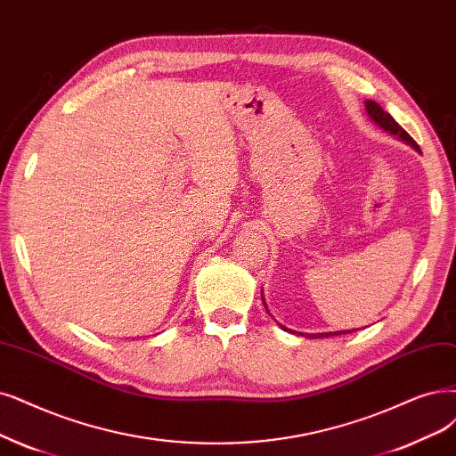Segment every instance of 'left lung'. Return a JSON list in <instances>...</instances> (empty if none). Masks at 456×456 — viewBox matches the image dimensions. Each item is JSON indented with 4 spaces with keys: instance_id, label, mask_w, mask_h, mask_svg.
Segmentation results:
<instances>
[{
    "instance_id": "8db88e82",
    "label": "left lung",
    "mask_w": 456,
    "mask_h": 456,
    "mask_svg": "<svg viewBox=\"0 0 456 456\" xmlns=\"http://www.w3.org/2000/svg\"><path fill=\"white\" fill-rule=\"evenodd\" d=\"M366 112H368V116L372 118V120L381 127V129H385L387 133H391V134H396V137L400 139V141H403V142H408L411 148H415L417 151H420V148H419V144L410 137V134L406 133V129H402L400 126H398V122L395 120V118L389 114V112H385L376 101H366ZM283 330H289L288 327H283V325H280ZM291 332V330H289ZM347 332H351V330H338V332H322V334H305V332H300V336H308V338H329V336H338V334H347Z\"/></svg>"
}]
</instances>
